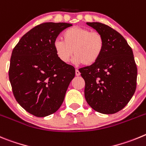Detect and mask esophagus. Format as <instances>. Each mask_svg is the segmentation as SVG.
I'll return each mask as SVG.
<instances>
[{
    "label": "esophagus",
    "instance_id": "1",
    "mask_svg": "<svg viewBox=\"0 0 146 146\" xmlns=\"http://www.w3.org/2000/svg\"><path fill=\"white\" fill-rule=\"evenodd\" d=\"M80 75H81V73L79 72V70L76 69V76H80Z\"/></svg>",
    "mask_w": 146,
    "mask_h": 146
}]
</instances>
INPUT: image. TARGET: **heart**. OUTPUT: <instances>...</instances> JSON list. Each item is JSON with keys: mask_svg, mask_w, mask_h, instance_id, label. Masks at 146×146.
I'll return each instance as SVG.
<instances>
[{"mask_svg": "<svg viewBox=\"0 0 146 146\" xmlns=\"http://www.w3.org/2000/svg\"><path fill=\"white\" fill-rule=\"evenodd\" d=\"M62 39L54 42V49L63 63L70 61L73 52L75 63L90 66L99 60L104 51L102 34L85 27L75 26L67 29L62 34Z\"/></svg>", "mask_w": 146, "mask_h": 146, "instance_id": "heart-1", "label": "heart"}]
</instances>
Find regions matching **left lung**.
Returning <instances> with one entry per match:
<instances>
[{
    "label": "left lung",
    "instance_id": "left-lung-1",
    "mask_svg": "<svg viewBox=\"0 0 146 146\" xmlns=\"http://www.w3.org/2000/svg\"><path fill=\"white\" fill-rule=\"evenodd\" d=\"M86 24L102 34L105 48L95 64L79 69L85 81V99L94 111L115 113L127 106L136 89L133 52L125 38L111 27L100 22Z\"/></svg>",
    "mask_w": 146,
    "mask_h": 146
}]
</instances>
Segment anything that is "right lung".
Listing matches in <instances>:
<instances>
[{
  "instance_id": "1",
  "label": "right lung",
  "mask_w": 146,
  "mask_h": 146,
  "mask_svg": "<svg viewBox=\"0 0 146 146\" xmlns=\"http://www.w3.org/2000/svg\"><path fill=\"white\" fill-rule=\"evenodd\" d=\"M72 26L46 22L25 34L13 49L9 76L16 100L37 117L54 113L63 102L75 68L62 62L54 42L60 32Z\"/></svg>"
}]
</instances>
